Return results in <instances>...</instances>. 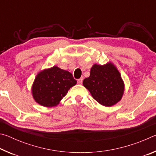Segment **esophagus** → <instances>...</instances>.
<instances>
[{
  "instance_id": "1",
  "label": "esophagus",
  "mask_w": 156,
  "mask_h": 156,
  "mask_svg": "<svg viewBox=\"0 0 156 156\" xmlns=\"http://www.w3.org/2000/svg\"><path fill=\"white\" fill-rule=\"evenodd\" d=\"M83 78H80V79H78V84H81L82 83H83Z\"/></svg>"
}]
</instances>
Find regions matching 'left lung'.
Segmentation results:
<instances>
[{"instance_id": "8db88e82", "label": "left lung", "mask_w": 156, "mask_h": 156, "mask_svg": "<svg viewBox=\"0 0 156 156\" xmlns=\"http://www.w3.org/2000/svg\"><path fill=\"white\" fill-rule=\"evenodd\" d=\"M83 86L102 106L112 107L122 99L125 83L119 71L112 62L100 65L94 64L90 76L84 79Z\"/></svg>"}]
</instances>
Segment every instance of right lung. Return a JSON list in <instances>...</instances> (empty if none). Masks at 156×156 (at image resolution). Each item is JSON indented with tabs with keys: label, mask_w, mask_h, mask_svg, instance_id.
<instances>
[{
	"label": "right lung",
	"mask_w": 156,
	"mask_h": 156,
	"mask_svg": "<svg viewBox=\"0 0 156 156\" xmlns=\"http://www.w3.org/2000/svg\"><path fill=\"white\" fill-rule=\"evenodd\" d=\"M76 83L69 72L54 66L38 73L31 86V94L34 100L41 106L55 107Z\"/></svg>",
	"instance_id": "right-lung-1"
}]
</instances>
